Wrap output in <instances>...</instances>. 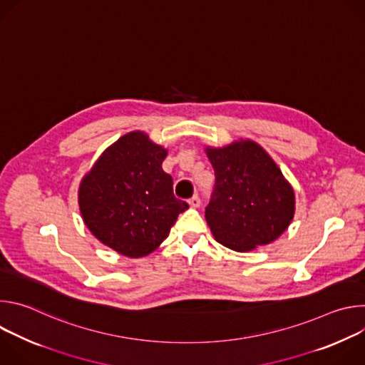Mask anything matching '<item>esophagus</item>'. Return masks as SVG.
Segmentation results:
<instances>
[{
	"mask_svg": "<svg viewBox=\"0 0 365 365\" xmlns=\"http://www.w3.org/2000/svg\"><path fill=\"white\" fill-rule=\"evenodd\" d=\"M189 205H190V207H197V206L200 205V199H199V196H197V195L192 196V197L189 199Z\"/></svg>",
	"mask_w": 365,
	"mask_h": 365,
	"instance_id": "obj_1",
	"label": "esophagus"
}]
</instances>
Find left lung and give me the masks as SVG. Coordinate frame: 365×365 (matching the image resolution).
I'll return each mask as SVG.
<instances>
[{"label": "left lung", "mask_w": 365, "mask_h": 365, "mask_svg": "<svg viewBox=\"0 0 365 365\" xmlns=\"http://www.w3.org/2000/svg\"><path fill=\"white\" fill-rule=\"evenodd\" d=\"M215 185L205 218L215 240L240 252L277 240L294 215V192L267 151L251 140L205 148Z\"/></svg>", "instance_id": "left-lung-1"}]
</instances>
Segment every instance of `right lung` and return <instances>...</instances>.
I'll list each match as a JSON object with an SVG mask.
<instances>
[{
	"label": "right lung",
	"mask_w": 365,
	"mask_h": 365,
	"mask_svg": "<svg viewBox=\"0 0 365 365\" xmlns=\"http://www.w3.org/2000/svg\"><path fill=\"white\" fill-rule=\"evenodd\" d=\"M168 150L143 131L120 137L103 151L79 186L85 225L117 252L138 258L158 248L189 205L163 172Z\"/></svg>",
	"instance_id": "obj_1"
}]
</instances>
